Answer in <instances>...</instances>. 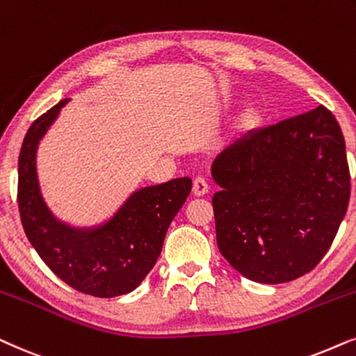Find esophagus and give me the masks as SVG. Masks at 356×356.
Returning a JSON list of instances; mask_svg holds the SVG:
<instances>
[{
    "instance_id": "esophagus-1",
    "label": "esophagus",
    "mask_w": 356,
    "mask_h": 356,
    "mask_svg": "<svg viewBox=\"0 0 356 356\" xmlns=\"http://www.w3.org/2000/svg\"><path fill=\"white\" fill-rule=\"evenodd\" d=\"M192 192L195 197H203L208 193V184L203 177H197L195 181H193V187H192Z\"/></svg>"
}]
</instances>
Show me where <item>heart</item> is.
<instances>
[{"instance_id":"b5f03b06","label":"heart","mask_w":356,"mask_h":356,"mask_svg":"<svg viewBox=\"0 0 356 356\" xmlns=\"http://www.w3.org/2000/svg\"><path fill=\"white\" fill-rule=\"evenodd\" d=\"M264 123V115L257 107H249L239 118L238 129L243 131V135H252L257 131Z\"/></svg>"}]
</instances>
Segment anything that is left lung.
<instances>
[{"instance_id": "1", "label": "left lung", "mask_w": 356, "mask_h": 356, "mask_svg": "<svg viewBox=\"0 0 356 356\" xmlns=\"http://www.w3.org/2000/svg\"><path fill=\"white\" fill-rule=\"evenodd\" d=\"M216 243L252 282L311 272L334 243L350 200L339 122L324 106L245 135L213 161Z\"/></svg>"}]
</instances>
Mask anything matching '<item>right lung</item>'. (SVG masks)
<instances>
[{
  "mask_svg": "<svg viewBox=\"0 0 356 356\" xmlns=\"http://www.w3.org/2000/svg\"><path fill=\"white\" fill-rule=\"evenodd\" d=\"M68 101L63 99L42 113L22 141L17 169L21 222L40 259L66 285L97 298L127 295L154 267L165 231L192 191V179L179 177L140 188L101 226L71 227L58 221L40 195L35 153Z\"/></svg>",
  "mask_w": 356,
  "mask_h": 356,
  "instance_id": "right-lung-1",
  "label": "right lung"
}]
</instances>
